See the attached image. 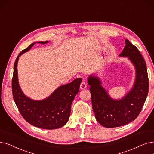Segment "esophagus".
<instances>
[{"mask_svg":"<svg viewBox=\"0 0 154 154\" xmlns=\"http://www.w3.org/2000/svg\"><path fill=\"white\" fill-rule=\"evenodd\" d=\"M86 88H87L86 82L84 81H82V82L81 84V85H80V88H81V89H86Z\"/></svg>","mask_w":154,"mask_h":154,"instance_id":"1","label":"esophagus"}]
</instances>
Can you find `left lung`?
<instances>
[{"label": "left lung", "instance_id": "1", "mask_svg": "<svg viewBox=\"0 0 154 154\" xmlns=\"http://www.w3.org/2000/svg\"><path fill=\"white\" fill-rule=\"evenodd\" d=\"M120 57H127L135 66V81L132 89L120 99H113L96 76L90 75L88 81L90 85L92 109L97 122L106 128L125 125L135 120L141 111L149 92V78L146 63L135 46L128 39Z\"/></svg>", "mask_w": 154, "mask_h": 154}]
</instances>
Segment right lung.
I'll use <instances>...</instances> for the list:
<instances>
[{"label":"right lung","mask_w":154,"mask_h":154,"mask_svg":"<svg viewBox=\"0 0 154 154\" xmlns=\"http://www.w3.org/2000/svg\"><path fill=\"white\" fill-rule=\"evenodd\" d=\"M38 43L45 44L48 42ZM35 43L20 52L15 61L12 79L13 98L21 115L32 126L47 130L59 128L69 121L71 105L79 91L82 79L77 78L69 84L60 86L49 97L41 101H35L26 96L18 82L17 62L19 57L29 51Z\"/></svg>","instance_id":"1"}]
</instances>
